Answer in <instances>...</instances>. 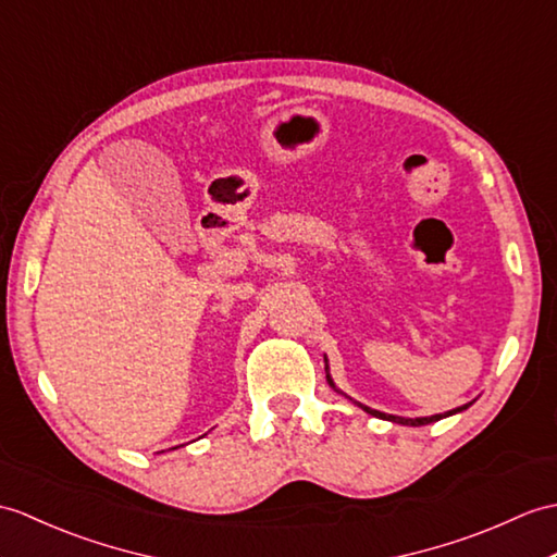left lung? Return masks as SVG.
<instances>
[{
	"mask_svg": "<svg viewBox=\"0 0 557 557\" xmlns=\"http://www.w3.org/2000/svg\"><path fill=\"white\" fill-rule=\"evenodd\" d=\"M327 363V360H325ZM327 382H330V386H334L332 384V380H330V374H327ZM360 406V404H358ZM470 406V404H468ZM468 406H462V408H456V410H448V412H444V416H432V418H416V420H408V418H396V416H384V412H380V410H372V408H368V406H360L363 408L366 412H370V416H374V418H384V420H392V422H400V424H410V426H420V424H430V422H436V420H442V418H448V416H454V412H458V410H465Z\"/></svg>",
	"mask_w": 557,
	"mask_h": 557,
	"instance_id": "obj_1",
	"label": "left lung"
}]
</instances>
